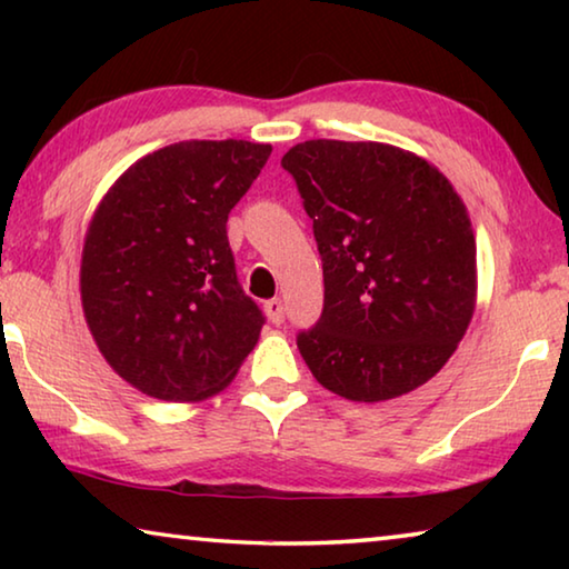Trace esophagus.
<instances>
[{"label": "esophagus", "mask_w": 569, "mask_h": 569, "mask_svg": "<svg viewBox=\"0 0 569 569\" xmlns=\"http://www.w3.org/2000/svg\"><path fill=\"white\" fill-rule=\"evenodd\" d=\"M266 316L271 323H283V316H286V306L281 298H271V301H266Z\"/></svg>", "instance_id": "34e87169"}]
</instances>
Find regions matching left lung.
<instances>
[{"label":"left lung","mask_w":569,"mask_h":569,"mask_svg":"<svg viewBox=\"0 0 569 569\" xmlns=\"http://www.w3.org/2000/svg\"><path fill=\"white\" fill-rule=\"evenodd\" d=\"M296 178L323 261V313L298 333L316 381L387 401L437 377L477 306V243L465 200L437 166L387 142L306 140Z\"/></svg>","instance_id":"8db88e82"}]
</instances>
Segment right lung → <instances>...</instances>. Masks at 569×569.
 Returning a JSON list of instances; mask_svg holds the SVG:
<instances>
[{
	"instance_id": "right-lung-1",
	"label": "right lung",
	"mask_w": 569,
	"mask_h": 569,
	"mask_svg": "<svg viewBox=\"0 0 569 569\" xmlns=\"http://www.w3.org/2000/svg\"><path fill=\"white\" fill-rule=\"evenodd\" d=\"M271 150L176 142L132 162L94 208L84 321L112 371L152 399L216 397L258 343L263 313L238 283L226 223Z\"/></svg>"
}]
</instances>
